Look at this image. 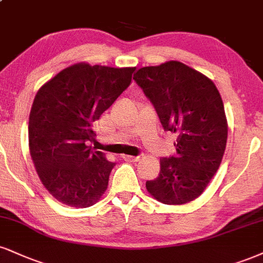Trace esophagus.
I'll list each match as a JSON object with an SVG mask.
<instances>
[{
  "mask_svg": "<svg viewBox=\"0 0 263 263\" xmlns=\"http://www.w3.org/2000/svg\"><path fill=\"white\" fill-rule=\"evenodd\" d=\"M123 159L126 160V162H137V160H140V157H132V156H122Z\"/></svg>",
  "mask_w": 263,
  "mask_h": 263,
  "instance_id": "obj_1",
  "label": "esophagus"
}]
</instances>
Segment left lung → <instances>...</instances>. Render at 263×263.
<instances>
[{
    "label": "left lung",
    "mask_w": 263,
    "mask_h": 263,
    "mask_svg": "<svg viewBox=\"0 0 263 263\" xmlns=\"http://www.w3.org/2000/svg\"><path fill=\"white\" fill-rule=\"evenodd\" d=\"M134 80L164 129L178 136L176 154L160 159L159 175L145 182L147 191L165 204L196 200L219 169L227 145V116L216 84L180 61L142 67Z\"/></svg>",
    "instance_id": "left-lung-1"
}]
</instances>
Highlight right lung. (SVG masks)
<instances>
[{"label":"right lung","mask_w":263,"mask_h":263,"mask_svg":"<svg viewBox=\"0 0 263 263\" xmlns=\"http://www.w3.org/2000/svg\"><path fill=\"white\" fill-rule=\"evenodd\" d=\"M136 67L87 62L62 69L41 85L29 115V151L45 189L61 203L87 208L106 191L115 163L88 145L93 122L131 83Z\"/></svg>","instance_id":"right-lung-1"}]
</instances>
